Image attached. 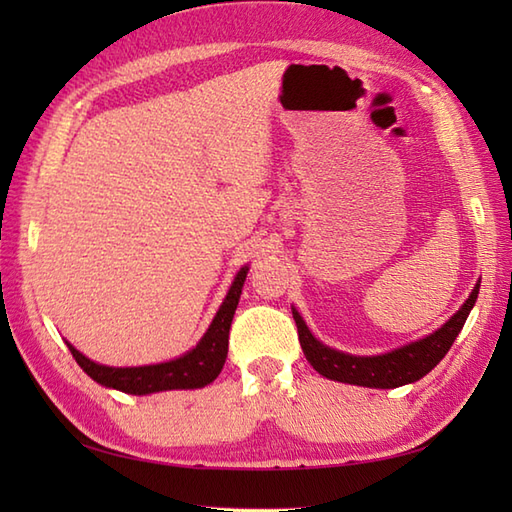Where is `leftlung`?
Here are the masks:
<instances>
[{
    "label": "left lung",
    "mask_w": 512,
    "mask_h": 512,
    "mask_svg": "<svg viewBox=\"0 0 512 512\" xmlns=\"http://www.w3.org/2000/svg\"><path fill=\"white\" fill-rule=\"evenodd\" d=\"M477 292H480V281L475 284L469 299L464 301V306L442 328L424 336L420 341H413L409 345L398 347V350L378 356H352L332 350V347L314 339L306 321L301 319V314L295 308H292V317H295L297 323L301 350L306 354L308 363L321 376L361 387L394 389L400 385L416 383V380L427 376L442 361L444 354L451 350L455 336L464 328L466 317H469L471 308L475 306Z\"/></svg>",
    "instance_id": "1"
}]
</instances>
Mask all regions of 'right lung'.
I'll return each mask as SVG.
<instances>
[{
	"mask_svg": "<svg viewBox=\"0 0 512 512\" xmlns=\"http://www.w3.org/2000/svg\"><path fill=\"white\" fill-rule=\"evenodd\" d=\"M248 266L239 268L235 281L224 303L217 310L209 330L200 339V343L193 347L191 352L182 354L180 358H173L167 363L158 365H143V367H107L90 361L83 356L74 345L68 343L74 361L81 365V369L96 383L110 389L125 391V394L145 396L156 394V391H169V389H198L213 383L217 374L222 372L226 354H228V330H231L233 314L237 310L239 295H242V286L246 281Z\"/></svg>",
	"mask_w": 512,
	"mask_h": 512,
	"instance_id": "add662e5",
	"label": "right lung"
}]
</instances>
